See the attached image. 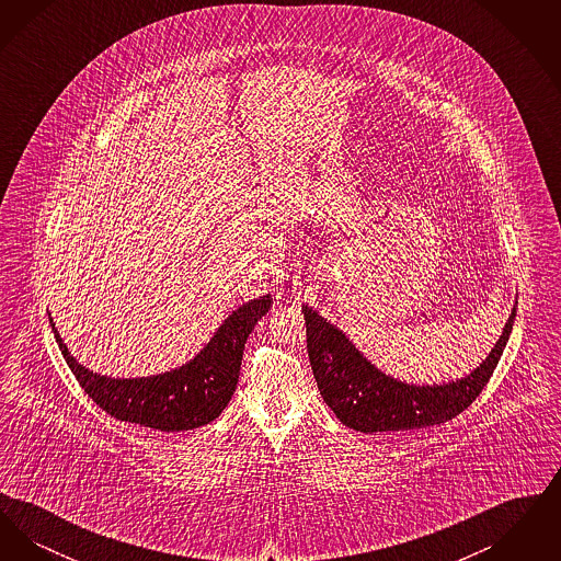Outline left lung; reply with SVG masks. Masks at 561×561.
Segmentation results:
<instances>
[{"mask_svg":"<svg viewBox=\"0 0 561 561\" xmlns=\"http://www.w3.org/2000/svg\"><path fill=\"white\" fill-rule=\"evenodd\" d=\"M517 302L501 339L473 373L446 385H408L380 373L343 330L323 320L313 307L302 305L307 351L321 398L343 425L362 433H396L453 421L476 401L494 373L507 347Z\"/></svg>","mask_w":561,"mask_h":561,"instance_id":"1","label":"left lung"}]
</instances>
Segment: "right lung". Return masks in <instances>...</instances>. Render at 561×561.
<instances>
[{"instance_id":"obj_1","label":"right lung","mask_w":561,"mask_h":561,"mask_svg":"<svg viewBox=\"0 0 561 561\" xmlns=\"http://www.w3.org/2000/svg\"><path fill=\"white\" fill-rule=\"evenodd\" d=\"M271 294L243 302L214 332L193 359L170 373L140 378H111L90 373L69 353L53 325L58 348L81 389L117 421L160 431H188L218 419L233 398L240 378L243 345L271 307Z\"/></svg>"}]
</instances>
